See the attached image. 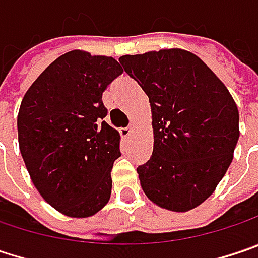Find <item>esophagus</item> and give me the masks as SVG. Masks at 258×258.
I'll return each mask as SVG.
<instances>
[{
  "label": "esophagus",
  "instance_id": "obj_1",
  "mask_svg": "<svg viewBox=\"0 0 258 258\" xmlns=\"http://www.w3.org/2000/svg\"><path fill=\"white\" fill-rule=\"evenodd\" d=\"M119 132H120V135H121V138H127V137L131 135V132H132V126H127V127H121Z\"/></svg>",
  "mask_w": 258,
  "mask_h": 258
}]
</instances>
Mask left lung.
<instances>
[{"label":"left lung","mask_w":258,"mask_h":258,"mask_svg":"<svg viewBox=\"0 0 258 258\" xmlns=\"http://www.w3.org/2000/svg\"><path fill=\"white\" fill-rule=\"evenodd\" d=\"M119 61L151 102L154 150L137 169L142 191L161 209L192 210L229 169L239 138L238 107L225 83L186 49L121 55Z\"/></svg>","instance_id":"8db88e82"}]
</instances>
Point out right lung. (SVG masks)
Returning a JSON list of instances; mask_svg holds the SVG:
<instances>
[{
  "mask_svg": "<svg viewBox=\"0 0 258 258\" xmlns=\"http://www.w3.org/2000/svg\"><path fill=\"white\" fill-rule=\"evenodd\" d=\"M121 73L113 57L73 49L46 67L20 104L19 148L29 176L69 217L94 216L110 200L120 134L102 120V92Z\"/></svg>",
  "mask_w": 258,
  "mask_h": 258,
  "instance_id": "right-lung-1",
  "label": "right lung"
}]
</instances>
